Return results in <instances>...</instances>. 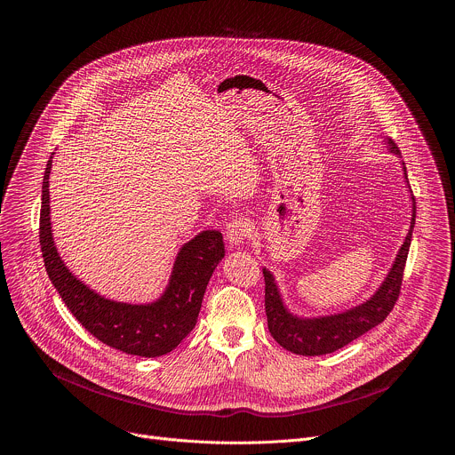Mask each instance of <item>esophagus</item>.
Here are the masks:
<instances>
[{
    "mask_svg": "<svg viewBox=\"0 0 455 455\" xmlns=\"http://www.w3.org/2000/svg\"><path fill=\"white\" fill-rule=\"evenodd\" d=\"M248 232H250V225H248V221H246L244 218H235V220H232V221L227 225V230H225L227 241H228L230 244H241V243L246 239Z\"/></svg>",
    "mask_w": 455,
    "mask_h": 455,
    "instance_id": "esophagus-1",
    "label": "esophagus"
}]
</instances>
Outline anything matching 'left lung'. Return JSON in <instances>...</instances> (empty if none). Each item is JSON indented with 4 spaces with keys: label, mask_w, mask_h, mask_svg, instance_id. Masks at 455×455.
<instances>
[{
    "label": "left lung",
    "mask_w": 455,
    "mask_h": 455,
    "mask_svg": "<svg viewBox=\"0 0 455 455\" xmlns=\"http://www.w3.org/2000/svg\"><path fill=\"white\" fill-rule=\"evenodd\" d=\"M387 144L391 153L400 155V149L391 139L387 140ZM403 174L407 180L405 164H403ZM414 223H416V202L412 196L411 230L395 259L391 270H388L385 281L371 299L342 313L313 316V318L290 313V309L283 302V297L279 293V288L272 272L263 268L268 330L275 339V342L283 346L286 351H291L295 355L320 356V355H328L342 349L349 342L356 340L358 337H362L363 333L378 326V323H381L387 318V315L393 311L402 290L403 270L407 263Z\"/></svg>",
    "instance_id": "8db88e82"
}]
</instances>
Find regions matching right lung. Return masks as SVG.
<instances>
[{"instance_id": "1", "label": "right lung", "mask_w": 455, "mask_h": 455, "mask_svg": "<svg viewBox=\"0 0 455 455\" xmlns=\"http://www.w3.org/2000/svg\"><path fill=\"white\" fill-rule=\"evenodd\" d=\"M50 171L52 156L43 178L39 243L46 274L60 299L84 330L113 349L146 358L171 353L196 326L207 284L225 257L221 232L204 230L180 248L169 284L158 300H109L79 281L57 253L50 227Z\"/></svg>"}]
</instances>
